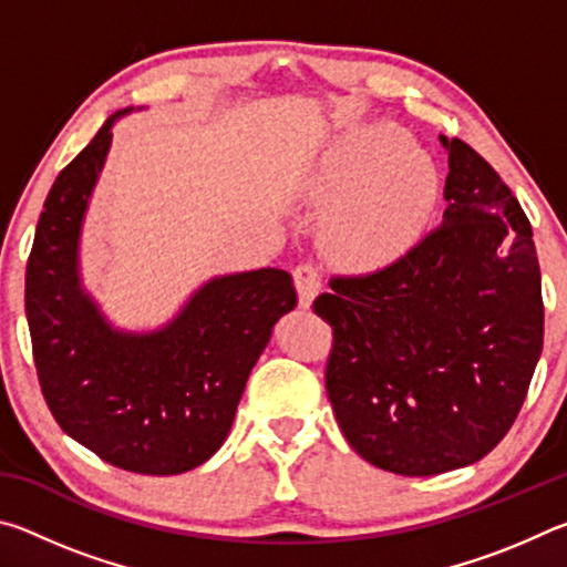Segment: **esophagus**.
Returning a JSON list of instances; mask_svg holds the SVG:
<instances>
[{
	"instance_id": "obj_1",
	"label": "esophagus",
	"mask_w": 567,
	"mask_h": 567,
	"mask_svg": "<svg viewBox=\"0 0 567 567\" xmlns=\"http://www.w3.org/2000/svg\"><path fill=\"white\" fill-rule=\"evenodd\" d=\"M292 277H295V287H297V300H300V307H305L307 310V307L312 305L315 297H318L320 285H322L318 267H315L312 262L297 265Z\"/></svg>"
}]
</instances>
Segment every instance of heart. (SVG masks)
<instances>
[{
	"instance_id": "obj_1",
	"label": "heart",
	"mask_w": 567,
	"mask_h": 567,
	"mask_svg": "<svg viewBox=\"0 0 567 567\" xmlns=\"http://www.w3.org/2000/svg\"><path fill=\"white\" fill-rule=\"evenodd\" d=\"M307 189L320 203H332L320 229L332 260L352 270H380L425 235L440 199V172L400 127L375 122L340 134Z\"/></svg>"
}]
</instances>
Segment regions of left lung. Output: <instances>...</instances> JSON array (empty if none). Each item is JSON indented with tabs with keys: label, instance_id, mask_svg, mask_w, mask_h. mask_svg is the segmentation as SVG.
I'll return each instance as SVG.
<instances>
[{
	"label": "left lung",
	"instance_id": "1",
	"mask_svg": "<svg viewBox=\"0 0 567 567\" xmlns=\"http://www.w3.org/2000/svg\"><path fill=\"white\" fill-rule=\"evenodd\" d=\"M440 142L443 225L378 272L332 277L312 302L332 328L324 388L342 435L368 463L410 477L491 453L543 352L533 227L473 147Z\"/></svg>",
	"mask_w": 567,
	"mask_h": 567
}]
</instances>
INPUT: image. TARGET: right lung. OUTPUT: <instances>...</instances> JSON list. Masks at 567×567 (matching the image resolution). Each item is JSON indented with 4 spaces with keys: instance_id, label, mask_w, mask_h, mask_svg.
<instances>
[{
    "instance_id": "right-lung-1",
    "label": "right lung",
    "mask_w": 567,
    "mask_h": 567,
    "mask_svg": "<svg viewBox=\"0 0 567 567\" xmlns=\"http://www.w3.org/2000/svg\"><path fill=\"white\" fill-rule=\"evenodd\" d=\"M54 179L27 262L24 307L42 395L66 435L114 467L179 475L233 427L249 370L295 310L290 272L262 267L205 282L155 332L114 330L80 280V235L112 124Z\"/></svg>"
}]
</instances>
